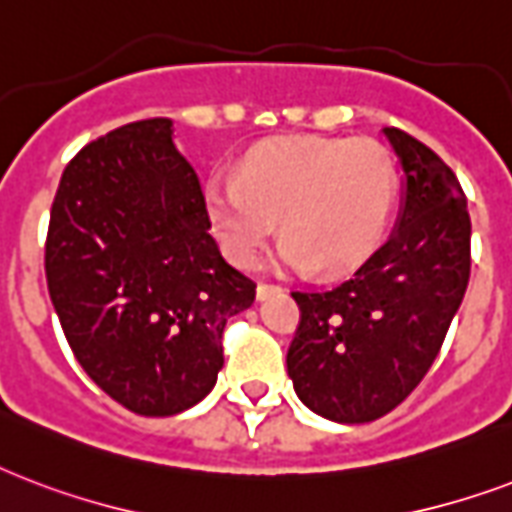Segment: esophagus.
I'll use <instances>...</instances> for the list:
<instances>
[{"label": "esophagus", "instance_id": "1", "mask_svg": "<svg viewBox=\"0 0 512 512\" xmlns=\"http://www.w3.org/2000/svg\"><path fill=\"white\" fill-rule=\"evenodd\" d=\"M277 291H280V285H272V283L256 285V296H259V299H267L269 293H277Z\"/></svg>", "mask_w": 512, "mask_h": 512}]
</instances>
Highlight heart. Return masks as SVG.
Listing matches in <instances>:
<instances>
[{
    "label": "heart",
    "mask_w": 512,
    "mask_h": 512,
    "mask_svg": "<svg viewBox=\"0 0 512 512\" xmlns=\"http://www.w3.org/2000/svg\"><path fill=\"white\" fill-rule=\"evenodd\" d=\"M395 200V170L366 138H296L253 149L237 176L213 170L202 202L229 259L251 267L275 235L285 269L336 275L358 267L382 243Z\"/></svg>",
    "instance_id": "b5f03b06"
}]
</instances>
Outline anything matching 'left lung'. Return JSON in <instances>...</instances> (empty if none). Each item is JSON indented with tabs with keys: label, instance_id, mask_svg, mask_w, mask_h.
I'll return each instance as SVG.
<instances>
[{
	"label": "left lung",
	"instance_id": "1",
	"mask_svg": "<svg viewBox=\"0 0 512 512\" xmlns=\"http://www.w3.org/2000/svg\"><path fill=\"white\" fill-rule=\"evenodd\" d=\"M403 173L390 237L344 283L293 291L301 320L288 376L304 406L342 425L384 417L438 358L470 280V213L446 162L398 128Z\"/></svg>",
	"mask_w": 512,
	"mask_h": 512
}]
</instances>
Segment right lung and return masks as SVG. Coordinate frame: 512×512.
Returning <instances> with one entry per match:
<instances>
[{
  "label": "right lung",
  "mask_w": 512,
  "mask_h": 512,
  "mask_svg": "<svg viewBox=\"0 0 512 512\" xmlns=\"http://www.w3.org/2000/svg\"><path fill=\"white\" fill-rule=\"evenodd\" d=\"M45 272L79 366L141 417H173L213 390L224 326L256 299L211 237L200 178L162 117L122 125L66 165Z\"/></svg>",
  "instance_id": "add662e5"
}]
</instances>
